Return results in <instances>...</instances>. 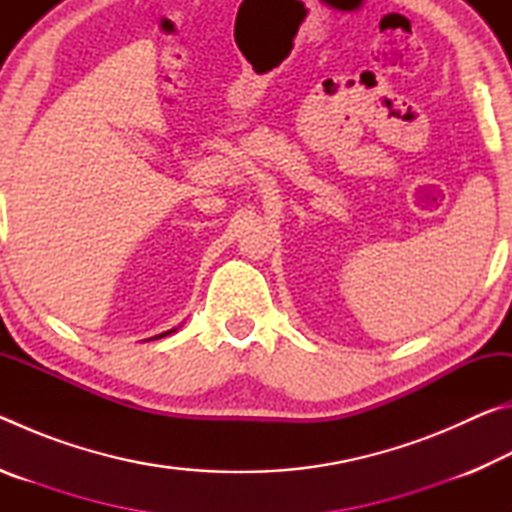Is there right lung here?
<instances>
[{
	"label": "right lung",
	"mask_w": 512,
	"mask_h": 512,
	"mask_svg": "<svg viewBox=\"0 0 512 512\" xmlns=\"http://www.w3.org/2000/svg\"><path fill=\"white\" fill-rule=\"evenodd\" d=\"M167 334H169V332H167ZM167 334H160V336H167Z\"/></svg>",
	"instance_id": "right-lung-1"
}]
</instances>
